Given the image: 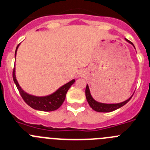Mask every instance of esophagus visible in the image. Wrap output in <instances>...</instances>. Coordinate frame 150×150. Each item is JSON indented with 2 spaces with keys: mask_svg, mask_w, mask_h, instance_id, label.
I'll return each instance as SVG.
<instances>
[{
  "mask_svg": "<svg viewBox=\"0 0 150 150\" xmlns=\"http://www.w3.org/2000/svg\"><path fill=\"white\" fill-rule=\"evenodd\" d=\"M79 74H80L81 76H82V75H83V72H81V73H79Z\"/></svg>",
  "mask_w": 150,
  "mask_h": 150,
  "instance_id": "1",
  "label": "esophagus"
}]
</instances>
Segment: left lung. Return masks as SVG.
I'll return each instance as SVG.
<instances>
[{"mask_svg": "<svg viewBox=\"0 0 150 150\" xmlns=\"http://www.w3.org/2000/svg\"><path fill=\"white\" fill-rule=\"evenodd\" d=\"M125 40L128 42L129 43L132 44L133 46V43L132 42H130L129 40ZM85 94H86V98H87V100L88 104L90 105V107L93 109L94 110L97 112H111L113 110H115L117 109L120 108L122 107L123 105H125V104L127 103L131 98H132V96L129 98H128L127 100L124 101V102H120V103H117V104H106V103H102V102H98L97 101H96L93 97H92L91 94H90V89H89V86L87 84V87H86V90H85Z\"/></svg>", "mask_w": 150, "mask_h": 150, "instance_id": "left-lung-1", "label": "left lung"}]
</instances>
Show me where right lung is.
I'll return each instance as SVG.
<instances>
[{"label":"right lung","mask_w":150,"mask_h":150,"mask_svg":"<svg viewBox=\"0 0 150 150\" xmlns=\"http://www.w3.org/2000/svg\"><path fill=\"white\" fill-rule=\"evenodd\" d=\"M18 46H19V45H18V46L16 48L15 56L16 55V52H17V49H18ZM13 78L14 83H16L17 89L19 91L20 95L21 96L24 101L32 108L35 109V110H41V111H53V110L58 109L61 106L62 104L63 103L64 100H65L67 91L75 81V79L70 81L69 82L65 83L62 87H60L58 90H57L54 93L48 96H36L27 93L26 92H25L21 89V87H20L18 81L16 80V69H15V67L13 69Z\"/></svg>","instance_id":"right-lung-1"}]
</instances>
